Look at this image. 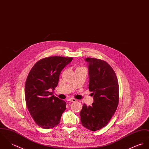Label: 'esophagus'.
<instances>
[{
  "instance_id": "1",
  "label": "esophagus",
  "mask_w": 149,
  "mask_h": 149,
  "mask_svg": "<svg viewBox=\"0 0 149 149\" xmlns=\"http://www.w3.org/2000/svg\"><path fill=\"white\" fill-rule=\"evenodd\" d=\"M68 101H70V102H74L75 101H77V100L74 98H70L69 99H67Z\"/></svg>"
}]
</instances>
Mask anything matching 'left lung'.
Wrapping results in <instances>:
<instances>
[{"instance_id":"1","label":"left lung","mask_w":149,"mask_h":149,"mask_svg":"<svg viewBox=\"0 0 149 149\" xmlns=\"http://www.w3.org/2000/svg\"><path fill=\"white\" fill-rule=\"evenodd\" d=\"M89 85L94 102L83 104L80 113L83 126L93 132L104 127L116 112L119 102V85L116 73L106 62L87 58Z\"/></svg>"}]
</instances>
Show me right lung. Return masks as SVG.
I'll return each mask as SVG.
<instances>
[{"mask_svg": "<svg viewBox=\"0 0 149 149\" xmlns=\"http://www.w3.org/2000/svg\"><path fill=\"white\" fill-rule=\"evenodd\" d=\"M72 58L51 56L35 63L27 78L24 94L27 109L35 123L49 129L60 123L66 103L53 95L62 70Z\"/></svg>", "mask_w": 149, "mask_h": 149, "instance_id": "right-lung-1", "label": "right lung"}]
</instances>
